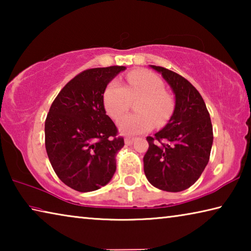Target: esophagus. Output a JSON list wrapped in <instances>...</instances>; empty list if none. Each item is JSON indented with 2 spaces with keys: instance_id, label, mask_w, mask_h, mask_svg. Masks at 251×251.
I'll use <instances>...</instances> for the list:
<instances>
[{
  "instance_id": "esophagus-1",
  "label": "esophagus",
  "mask_w": 251,
  "mask_h": 251,
  "mask_svg": "<svg viewBox=\"0 0 251 251\" xmlns=\"http://www.w3.org/2000/svg\"><path fill=\"white\" fill-rule=\"evenodd\" d=\"M134 141H135L134 137H126L125 138V144H126V145H131V144L134 143Z\"/></svg>"
}]
</instances>
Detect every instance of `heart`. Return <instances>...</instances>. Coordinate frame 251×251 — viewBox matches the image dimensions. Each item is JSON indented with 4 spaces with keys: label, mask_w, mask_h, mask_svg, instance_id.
I'll list each match as a JSON object with an SVG mask.
<instances>
[{
    "label": "heart",
    "mask_w": 251,
    "mask_h": 251,
    "mask_svg": "<svg viewBox=\"0 0 251 251\" xmlns=\"http://www.w3.org/2000/svg\"><path fill=\"white\" fill-rule=\"evenodd\" d=\"M138 100L137 114H128L117 121L123 135L134 136L150 131L156 125H164L171 116L173 100L165 93L163 80L147 71H135L127 75V86L113 80L106 88L104 104L113 118L120 117L128 109L131 100Z\"/></svg>",
    "instance_id": "heart-1"
}]
</instances>
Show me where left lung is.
<instances>
[{
	"mask_svg": "<svg viewBox=\"0 0 251 251\" xmlns=\"http://www.w3.org/2000/svg\"><path fill=\"white\" fill-rule=\"evenodd\" d=\"M161 74L175 95L173 115L155 137L146 138L150 147L144 156V172L156 188L182 192L201 177L209 160L212 125L201 95L188 80L161 66L150 65Z\"/></svg>",
	"mask_w": 251,
	"mask_h": 251,
	"instance_id": "obj_1",
	"label": "left lung"
}]
</instances>
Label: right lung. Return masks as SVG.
<instances>
[{
  "mask_svg": "<svg viewBox=\"0 0 251 251\" xmlns=\"http://www.w3.org/2000/svg\"><path fill=\"white\" fill-rule=\"evenodd\" d=\"M125 66L99 67L75 76L58 93L45 121V147L59 179L80 193L107 185L124 139L106 115L104 93Z\"/></svg>",
  "mask_w": 251,
  "mask_h": 251,
  "instance_id": "add662e5",
  "label": "right lung"
}]
</instances>
